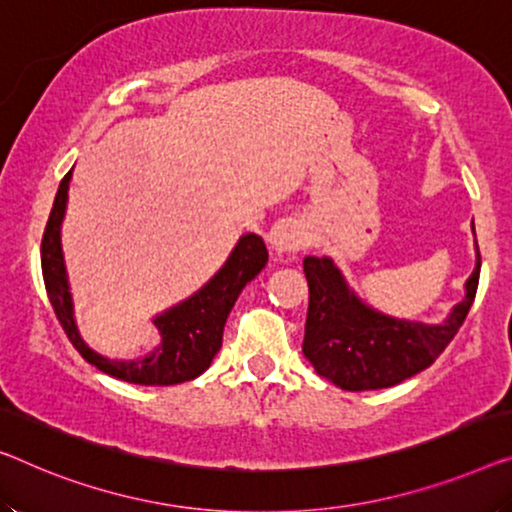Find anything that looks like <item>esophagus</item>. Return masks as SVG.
Here are the masks:
<instances>
[{
    "instance_id": "esophagus-1",
    "label": "esophagus",
    "mask_w": 512,
    "mask_h": 512,
    "mask_svg": "<svg viewBox=\"0 0 512 512\" xmlns=\"http://www.w3.org/2000/svg\"><path fill=\"white\" fill-rule=\"evenodd\" d=\"M273 250L276 255H294L308 246V230L299 220H287L273 234Z\"/></svg>"
}]
</instances>
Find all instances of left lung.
<instances>
[{
    "instance_id": "8db88e82",
    "label": "left lung",
    "mask_w": 512,
    "mask_h": 512,
    "mask_svg": "<svg viewBox=\"0 0 512 512\" xmlns=\"http://www.w3.org/2000/svg\"><path fill=\"white\" fill-rule=\"evenodd\" d=\"M310 301L303 354L319 377L342 391H377L400 384L437 361L460 331L476 299L480 253L464 299L441 324L409 322L372 310L349 289L329 257H305Z\"/></svg>"
}]
</instances>
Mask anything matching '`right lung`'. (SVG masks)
Here are the masks:
<instances>
[{
  "label": "right lung",
  "instance_id": "obj_1",
  "mask_svg": "<svg viewBox=\"0 0 512 512\" xmlns=\"http://www.w3.org/2000/svg\"><path fill=\"white\" fill-rule=\"evenodd\" d=\"M71 177L73 170L59 183L41 241L45 292H48L61 329L68 335L71 345L94 368L110 377L128 381V384L172 386L200 377L223 345L227 315L239 299L241 289L269 262V250H266L262 236L243 234L223 269L200 292H195L190 299L181 301L154 319L156 329L160 331V345L154 352L144 358H133V361H112V358H105L87 347L85 340L80 338L78 326H75L73 299L68 292L66 264L64 253H61V220L66 213Z\"/></svg>",
  "mask_w": 512,
  "mask_h": 512
}]
</instances>
